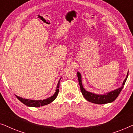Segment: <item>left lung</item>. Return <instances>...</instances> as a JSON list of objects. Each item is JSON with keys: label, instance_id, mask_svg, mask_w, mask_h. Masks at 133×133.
I'll return each mask as SVG.
<instances>
[{"label": "left lung", "instance_id": "1", "mask_svg": "<svg viewBox=\"0 0 133 133\" xmlns=\"http://www.w3.org/2000/svg\"><path fill=\"white\" fill-rule=\"evenodd\" d=\"M77 77L78 81H79V83L80 85V88H81V91L82 92V94L83 96V97L85 98L87 101H88L90 102L96 103V104H105V103H111L112 102L115 101L117 99V97L119 96L120 92H121L122 90L124 87V85L125 82H126L127 78L128 76V72H127V75L126 76L124 81H123L122 85L120 88L111 91L105 92V93L103 94H95L94 92H90L87 91L85 89L83 88V86L82 85V76L81 74L78 71L77 72Z\"/></svg>", "mask_w": 133, "mask_h": 133}]
</instances>
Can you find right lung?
Masks as SVG:
<instances>
[{
  "instance_id": "1",
  "label": "right lung",
  "mask_w": 133,
  "mask_h": 133,
  "mask_svg": "<svg viewBox=\"0 0 133 133\" xmlns=\"http://www.w3.org/2000/svg\"><path fill=\"white\" fill-rule=\"evenodd\" d=\"M58 82L57 87H56V91L54 92V94L53 95H52L51 97L47 98V99H45L43 100H31V99H23V98L19 97V96H16V97L21 102H22L23 104H25V105L28 107H40L42 106H44V105H48L49 103H51L52 101H54V100L56 99V98L57 97V96L58 95V93H59V82H60V80Z\"/></svg>"
}]
</instances>
